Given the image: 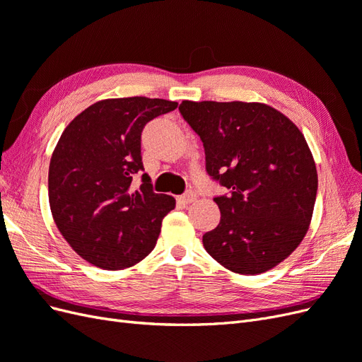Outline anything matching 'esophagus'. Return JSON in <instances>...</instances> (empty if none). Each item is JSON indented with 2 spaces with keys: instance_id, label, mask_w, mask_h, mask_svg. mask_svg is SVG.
I'll return each mask as SVG.
<instances>
[{
  "instance_id": "esophagus-1",
  "label": "esophagus",
  "mask_w": 362,
  "mask_h": 362,
  "mask_svg": "<svg viewBox=\"0 0 362 362\" xmlns=\"http://www.w3.org/2000/svg\"><path fill=\"white\" fill-rule=\"evenodd\" d=\"M196 199H198V196H196V193H194V192H192V190H189V192H185L184 194H181V196H180V198H178V202H180V204H182V205H187V204L194 202Z\"/></svg>"
}]
</instances>
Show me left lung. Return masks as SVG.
I'll return each mask as SVG.
<instances>
[{
	"mask_svg": "<svg viewBox=\"0 0 362 362\" xmlns=\"http://www.w3.org/2000/svg\"><path fill=\"white\" fill-rule=\"evenodd\" d=\"M180 113L205 149V169L229 190L205 250L228 270L258 275L300 245L313 217L317 170L303 134L261 103L182 101Z\"/></svg>",
	"mask_w": 362,
	"mask_h": 362,
	"instance_id": "1",
	"label": "left lung"
}]
</instances>
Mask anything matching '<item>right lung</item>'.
<instances>
[{
	"instance_id": "obj_1",
	"label": "right lung",
	"mask_w": 362,
	"mask_h": 362,
	"mask_svg": "<svg viewBox=\"0 0 362 362\" xmlns=\"http://www.w3.org/2000/svg\"><path fill=\"white\" fill-rule=\"evenodd\" d=\"M177 107L145 96L104 100L64 128L49 163V206L64 240L90 264L127 269L156 247L175 199L154 193L148 173L133 181L145 170L141 131Z\"/></svg>"
}]
</instances>
